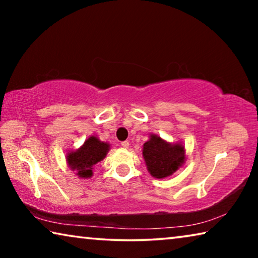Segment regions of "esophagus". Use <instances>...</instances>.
Returning a JSON list of instances; mask_svg holds the SVG:
<instances>
[{
  "instance_id": "34e87169",
  "label": "esophagus",
  "mask_w": 258,
  "mask_h": 258,
  "mask_svg": "<svg viewBox=\"0 0 258 258\" xmlns=\"http://www.w3.org/2000/svg\"><path fill=\"white\" fill-rule=\"evenodd\" d=\"M120 146L123 147V148H128V146H130V143H128V141H123L120 143Z\"/></svg>"
}]
</instances>
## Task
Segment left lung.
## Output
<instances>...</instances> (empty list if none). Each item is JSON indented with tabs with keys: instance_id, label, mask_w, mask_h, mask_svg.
<instances>
[{
	"instance_id": "obj_1",
	"label": "left lung",
	"mask_w": 258,
	"mask_h": 258,
	"mask_svg": "<svg viewBox=\"0 0 258 258\" xmlns=\"http://www.w3.org/2000/svg\"><path fill=\"white\" fill-rule=\"evenodd\" d=\"M185 150L181 143H168L156 134L143 145L142 156L148 172L156 178L171 176L184 163Z\"/></svg>"
}]
</instances>
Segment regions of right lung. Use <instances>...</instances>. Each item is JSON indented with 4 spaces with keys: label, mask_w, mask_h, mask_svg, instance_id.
I'll return each mask as SVG.
<instances>
[{
    "label": "right lung",
    "mask_w": 258,
    "mask_h": 258,
    "mask_svg": "<svg viewBox=\"0 0 258 258\" xmlns=\"http://www.w3.org/2000/svg\"><path fill=\"white\" fill-rule=\"evenodd\" d=\"M110 145L102 142L97 137H90L81 148L67 154V164L76 175L89 178L93 175V166L101 161L108 154Z\"/></svg>",
    "instance_id": "1"
}]
</instances>
